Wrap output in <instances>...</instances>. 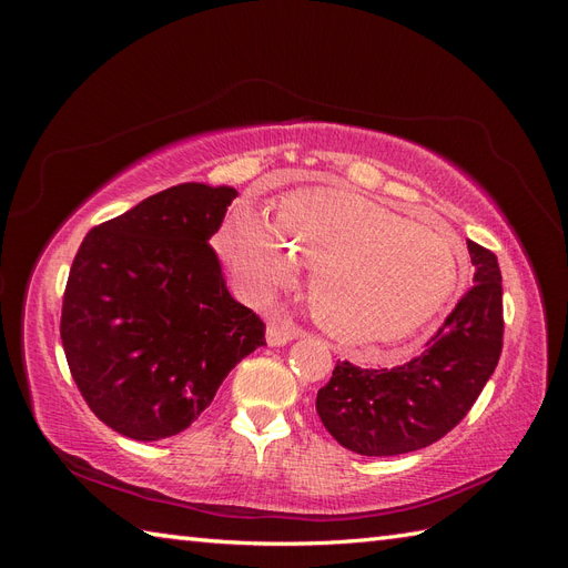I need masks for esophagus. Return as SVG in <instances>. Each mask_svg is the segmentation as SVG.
Here are the masks:
<instances>
[{
  "mask_svg": "<svg viewBox=\"0 0 568 568\" xmlns=\"http://www.w3.org/2000/svg\"><path fill=\"white\" fill-rule=\"evenodd\" d=\"M298 336V326L291 322V320H284V317H274L267 322V343L270 346H286L288 341H294Z\"/></svg>",
  "mask_w": 568,
  "mask_h": 568,
  "instance_id": "1",
  "label": "esophagus"
}]
</instances>
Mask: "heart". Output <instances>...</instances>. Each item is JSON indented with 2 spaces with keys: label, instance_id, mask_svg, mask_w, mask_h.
<instances>
[{
  "label": "heart",
  "instance_id": "obj_1",
  "mask_svg": "<svg viewBox=\"0 0 568 568\" xmlns=\"http://www.w3.org/2000/svg\"><path fill=\"white\" fill-rule=\"evenodd\" d=\"M217 251L253 298H270L313 267L311 307L348 346L395 343L419 332L459 291L467 251L440 225H419L346 189L284 199L274 222L236 205Z\"/></svg>",
  "mask_w": 568,
  "mask_h": 568
}]
</instances>
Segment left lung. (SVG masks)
<instances>
[{"label":"left lung","instance_id":"obj_1","mask_svg":"<svg viewBox=\"0 0 568 568\" xmlns=\"http://www.w3.org/2000/svg\"><path fill=\"white\" fill-rule=\"evenodd\" d=\"M474 286L409 363L363 369L338 363L317 415L343 448L390 457L426 448L464 419L503 351V274L495 253L467 242Z\"/></svg>","mask_w":568,"mask_h":568}]
</instances>
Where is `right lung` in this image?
<instances>
[{
  "mask_svg": "<svg viewBox=\"0 0 568 568\" xmlns=\"http://www.w3.org/2000/svg\"><path fill=\"white\" fill-rule=\"evenodd\" d=\"M234 186L184 182L94 227L68 274L61 341L94 415L132 440L196 422L225 376L265 346L209 246Z\"/></svg>",
  "mask_w": 568,
  "mask_h": 568,
  "instance_id": "right-lung-1",
  "label": "right lung"
}]
</instances>
